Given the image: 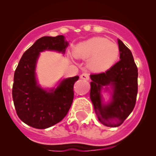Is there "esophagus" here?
I'll return each instance as SVG.
<instances>
[{"label":"esophagus","mask_w":156,"mask_h":156,"mask_svg":"<svg viewBox=\"0 0 156 156\" xmlns=\"http://www.w3.org/2000/svg\"><path fill=\"white\" fill-rule=\"evenodd\" d=\"M81 79H83V80H89V78H90V75H89V74L87 73V72H84V73H82L81 75Z\"/></svg>","instance_id":"obj_1"}]
</instances>
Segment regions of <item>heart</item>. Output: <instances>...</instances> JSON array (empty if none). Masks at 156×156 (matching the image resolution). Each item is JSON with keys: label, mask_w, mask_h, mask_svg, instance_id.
Listing matches in <instances>:
<instances>
[{"label": "heart", "mask_w": 156, "mask_h": 156, "mask_svg": "<svg viewBox=\"0 0 156 156\" xmlns=\"http://www.w3.org/2000/svg\"><path fill=\"white\" fill-rule=\"evenodd\" d=\"M119 54L118 45L108 39L95 37L78 44L73 50L75 57L87 59V66L95 72H103L111 68Z\"/></svg>", "instance_id": "1"}]
</instances>
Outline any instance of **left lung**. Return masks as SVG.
I'll return each instance as SVG.
<instances>
[{
	"mask_svg": "<svg viewBox=\"0 0 156 156\" xmlns=\"http://www.w3.org/2000/svg\"><path fill=\"white\" fill-rule=\"evenodd\" d=\"M120 60L106 72L91 74L90 100L99 121L108 127H118L131 113L136 104L138 91V69L131 51L118 40ZM103 86L113 90L110 104L101 103L100 91Z\"/></svg>",
	"mask_w": 156,
	"mask_h": 156,
	"instance_id": "obj_1",
	"label": "left lung"
}]
</instances>
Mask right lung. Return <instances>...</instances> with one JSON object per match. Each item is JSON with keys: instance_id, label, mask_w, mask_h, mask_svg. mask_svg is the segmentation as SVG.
<instances>
[{"instance_id": "1", "label": "right lung", "mask_w": 156, "mask_h": 156, "mask_svg": "<svg viewBox=\"0 0 156 156\" xmlns=\"http://www.w3.org/2000/svg\"><path fill=\"white\" fill-rule=\"evenodd\" d=\"M68 46L63 35L45 36L28 49L15 70L12 95L18 117L24 123L37 129H45L65 118L72 104L74 84L78 76L61 81L56 89L46 91L36 82L35 66L39 53L56 50L65 53Z\"/></svg>"}]
</instances>
